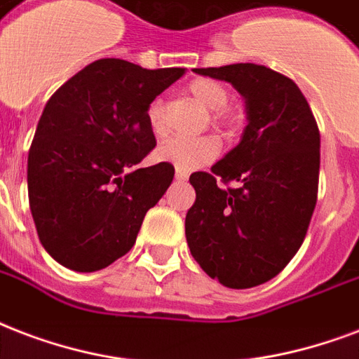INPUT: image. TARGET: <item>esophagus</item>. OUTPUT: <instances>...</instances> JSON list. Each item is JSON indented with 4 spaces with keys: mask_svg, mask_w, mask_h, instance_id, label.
<instances>
[{
    "mask_svg": "<svg viewBox=\"0 0 359 359\" xmlns=\"http://www.w3.org/2000/svg\"><path fill=\"white\" fill-rule=\"evenodd\" d=\"M187 172H183V170H176V174H174V177H176L177 182H185L187 180Z\"/></svg>",
    "mask_w": 359,
    "mask_h": 359,
    "instance_id": "1",
    "label": "esophagus"
}]
</instances>
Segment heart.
Instances as JSON below:
<instances>
[{"instance_id":"heart-1","label":"heart","mask_w":359,"mask_h":359,"mask_svg":"<svg viewBox=\"0 0 359 359\" xmlns=\"http://www.w3.org/2000/svg\"><path fill=\"white\" fill-rule=\"evenodd\" d=\"M189 91L204 104L208 110H213L211 121L223 129H234L240 123V118L234 112L226 110L229 104V91L221 82L211 79H196L191 82ZM149 129L154 133L163 130V101L155 99L149 102L146 110ZM221 151V144L215 136H170L157 146L155 149V159L166 165H172L176 170L191 172L194 168L208 165L215 159Z\"/></svg>"}]
</instances>
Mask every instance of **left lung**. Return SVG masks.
I'll list each match as a JSON object with an SVG mask.
<instances>
[{"label": "left lung", "mask_w": 359, "mask_h": 359, "mask_svg": "<svg viewBox=\"0 0 359 359\" xmlns=\"http://www.w3.org/2000/svg\"><path fill=\"white\" fill-rule=\"evenodd\" d=\"M245 99L240 144L189 182L196 200L185 236L200 268L229 288L273 279L302 247L318 193L320 133L294 80L255 63L194 69ZM238 183V188H219Z\"/></svg>", "instance_id": "obj_1"}]
</instances>
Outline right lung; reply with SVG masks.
Listing matches in <instances>:
<instances>
[{
	"label": "right lung",
	"mask_w": 359,
	"mask_h": 359,
	"mask_svg": "<svg viewBox=\"0 0 359 359\" xmlns=\"http://www.w3.org/2000/svg\"><path fill=\"white\" fill-rule=\"evenodd\" d=\"M185 69L97 60L50 97L27 155V194L39 240L55 262L97 271L135 245L174 166L140 168L155 148L146 110Z\"/></svg>",
	"instance_id": "1"
}]
</instances>
